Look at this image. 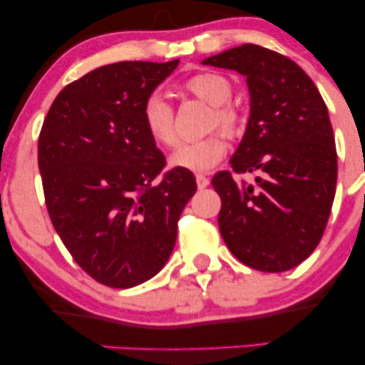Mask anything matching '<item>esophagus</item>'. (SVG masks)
Returning a JSON list of instances; mask_svg holds the SVG:
<instances>
[{
  "mask_svg": "<svg viewBox=\"0 0 365 365\" xmlns=\"http://www.w3.org/2000/svg\"><path fill=\"white\" fill-rule=\"evenodd\" d=\"M195 182H197V187H199V188H206L209 185V178L206 177V175H197Z\"/></svg>",
  "mask_w": 365,
  "mask_h": 365,
  "instance_id": "obj_1",
  "label": "esophagus"
}]
</instances>
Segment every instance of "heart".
I'll use <instances>...</instances> for the list:
<instances>
[{"label":"heart","mask_w":365,"mask_h":365,"mask_svg":"<svg viewBox=\"0 0 365 365\" xmlns=\"http://www.w3.org/2000/svg\"><path fill=\"white\" fill-rule=\"evenodd\" d=\"M187 92L194 94L200 101L211 104L215 108L211 125L223 128L225 132L235 133L240 127V115L235 108L226 104L232 98V83L223 75L204 72L197 73L183 83ZM142 121L148 130L150 139L163 148H173L178 140L177 127H175L173 108L163 98L154 92L144 101L142 106ZM228 142L221 133L204 137V139L185 142L171 154L170 165L173 168L187 170L192 173H206L211 171L221 159L225 158Z\"/></svg>","instance_id":"obj_1"}]
</instances>
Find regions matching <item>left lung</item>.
Here are the masks:
<instances>
[{
  "instance_id": "left-lung-1",
  "label": "left lung",
  "mask_w": 365,
  "mask_h": 365,
  "mask_svg": "<svg viewBox=\"0 0 365 365\" xmlns=\"http://www.w3.org/2000/svg\"><path fill=\"white\" fill-rule=\"evenodd\" d=\"M202 65L244 75L250 116L230 159L212 177L221 237L238 261L266 273L299 266L319 244L333 206L338 163L328 108L307 73L283 54L244 44Z\"/></svg>"
}]
</instances>
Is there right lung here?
I'll return each instance as SVG.
<instances>
[{"label":"right lung","mask_w":365,"mask_h":365,"mask_svg":"<svg viewBox=\"0 0 365 365\" xmlns=\"http://www.w3.org/2000/svg\"><path fill=\"white\" fill-rule=\"evenodd\" d=\"M120 61L56 96L39 135V171L54 230L96 282L132 288L156 276L195 194L192 171L165 168L142 106L178 66Z\"/></svg>","instance_id":"right-lung-1"}]
</instances>
